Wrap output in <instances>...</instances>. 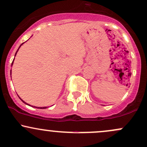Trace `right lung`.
Segmentation results:
<instances>
[{"instance_id":"obj_1","label":"right lung","mask_w":147,"mask_h":147,"mask_svg":"<svg viewBox=\"0 0 147 147\" xmlns=\"http://www.w3.org/2000/svg\"><path fill=\"white\" fill-rule=\"evenodd\" d=\"M23 43H24V42H23ZM23 43H22V44H23ZM22 44H21V45H22ZM21 45H20V47H21ZM20 48H18V50H17V51H18V50H19V49H20ZM17 51L16 52V53H15V55H16V54H17ZM13 61H14V59H13ZM13 61H12V64H13ZM10 74H11V72H10ZM21 99V100H22V102H24V103L26 104V102H24V101L22 100V99ZM26 105H28V104H26ZM36 108H37V107H36ZM46 108H48V107H38V109H46Z\"/></svg>"}]
</instances>
